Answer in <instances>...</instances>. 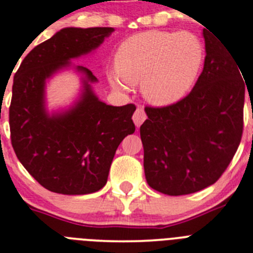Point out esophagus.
<instances>
[{
  "instance_id": "esophagus-1",
  "label": "esophagus",
  "mask_w": 253,
  "mask_h": 253,
  "mask_svg": "<svg viewBox=\"0 0 253 253\" xmlns=\"http://www.w3.org/2000/svg\"><path fill=\"white\" fill-rule=\"evenodd\" d=\"M132 119H133L134 125H136L137 127H139L142 124H143L144 121H146L147 115H146V112H144V110L142 109V107H137V110L134 111L133 117H132Z\"/></svg>"
}]
</instances>
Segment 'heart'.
Masks as SVG:
<instances>
[{
	"mask_svg": "<svg viewBox=\"0 0 253 253\" xmlns=\"http://www.w3.org/2000/svg\"><path fill=\"white\" fill-rule=\"evenodd\" d=\"M204 44L190 32L147 31L125 39L115 54L111 85L127 90L141 83L144 99L169 105L190 90L204 63Z\"/></svg>",
	"mask_w": 253,
	"mask_h": 253,
	"instance_id": "1",
	"label": "heart"
}]
</instances>
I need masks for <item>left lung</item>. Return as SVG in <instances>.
<instances>
[{
  "mask_svg": "<svg viewBox=\"0 0 253 253\" xmlns=\"http://www.w3.org/2000/svg\"><path fill=\"white\" fill-rule=\"evenodd\" d=\"M203 34L207 56L192 91L168 106H147L148 119L139 128L147 183L167 195L214 184L241 142L247 87L241 67L214 34Z\"/></svg>",
  "mask_w": 253,
  "mask_h": 253,
  "instance_id": "8db88e82",
  "label": "left lung"
}]
</instances>
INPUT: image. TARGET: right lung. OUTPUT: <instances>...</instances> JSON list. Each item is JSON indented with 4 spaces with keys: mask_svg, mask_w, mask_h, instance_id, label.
<instances>
[{
    "mask_svg": "<svg viewBox=\"0 0 253 253\" xmlns=\"http://www.w3.org/2000/svg\"><path fill=\"white\" fill-rule=\"evenodd\" d=\"M114 32L111 27L63 28L32 49L14 74L9 106L11 142L17 158L45 189L84 195L104 188L116 149L133 133L136 106H111L100 101L91 70L83 73V92L73 107L49 115L45 82L72 65L70 59L95 50Z\"/></svg>",
    "mask_w": 253,
    "mask_h": 253,
    "instance_id": "add662e5",
    "label": "right lung"
}]
</instances>
